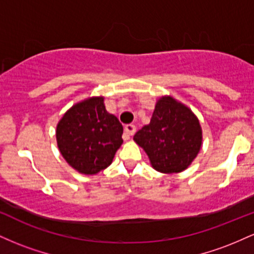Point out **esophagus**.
<instances>
[{"mask_svg": "<svg viewBox=\"0 0 254 254\" xmlns=\"http://www.w3.org/2000/svg\"><path fill=\"white\" fill-rule=\"evenodd\" d=\"M136 132V127L133 124H127L125 125L124 127V133H123V138L124 139H129L130 136H132L133 133Z\"/></svg>", "mask_w": 254, "mask_h": 254, "instance_id": "1", "label": "esophagus"}]
</instances>
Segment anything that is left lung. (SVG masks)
Instances as JSON below:
<instances>
[{
	"label": "left lung",
	"instance_id": "left-lung-1",
	"mask_svg": "<svg viewBox=\"0 0 254 254\" xmlns=\"http://www.w3.org/2000/svg\"><path fill=\"white\" fill-rule=\"evenodd\" d=\"M133 139L147 153L153 168L178 173L191 165L202 147V127L188 106L172 97L157 100L150 123Z\"/></svg>",
	"mask_w": 254,
	"mask_h": 254
}]
</instances>
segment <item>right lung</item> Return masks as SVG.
<instances>
[{"label": "right lung", "instance_id": "add662e5", "mask_svg": "<svg viewBox=\"0 0 254 254\" xmlns=\"http://www.w3.org/2000/svg\"><path fill=\"white\" fill-rule=\"evenodd\" d=\"M123 125L105 109L103 97L88 98L64 113L56 129L62 156L82 174H97L112 164L123 143Z\"/></svg>", "mask_w": 254, "mask_h": 254}]
</instances>
